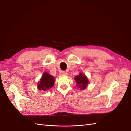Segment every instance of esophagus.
Here are the masks:
<instances>
[{
  "mask_svg": "<svg viewBox=\"0 0 131 131\" xmlns=\"http://www.w3.org/2000/svg\"><path fill=\"white\" fill-rule=\"evenodd\" d=\"M62 74L63 75H68V73H67V72H66V71H63V72H62Z\"/></svg>",
  "mask_w": 131,
  "mask_h": 131,
  "instance_id": "esophagus-1",
  "label": "esophagus"
}]
</instances>
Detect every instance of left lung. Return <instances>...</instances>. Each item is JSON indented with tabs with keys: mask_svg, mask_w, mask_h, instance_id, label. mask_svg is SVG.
I'll list each match as a JSON object with an SVG mask.
<instances>
[{
	"mask_svg": "<svg viewBox=\"0 0 131 131\" xmlns=\"http://www.w3.org/2000/svg\"><path fill=\"white\" fill-rule=\"evenodd\" d=\"M74 79L77 83V85L78 88L82 90L85 89L89 84V80L85 75L80 73V74L74 78Z\"/></svg>",
	"mask_w": 131,
	"mask_h": 131,
	"instance_id": "obj_1",
	"label": "left lung"
}]
</instances>
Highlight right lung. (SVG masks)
<instances>
[{
	"label": "right lung",
	"instance_id": "add662e5",
	"mask_svg": "<svg viewBox=\"0 0 131 131\" xmlns=\"http://www.w3.org/2000/svg\"><path fill=\"white\" fill-rule=\"evenodd\" d=\"M54 83V78L52 75L47 72H44L38 84V89L42 91H46L51 89L53 86Z\"/></svg>",
	"mask_w": 131,
	"mask_h": 131
}]
</instances>
